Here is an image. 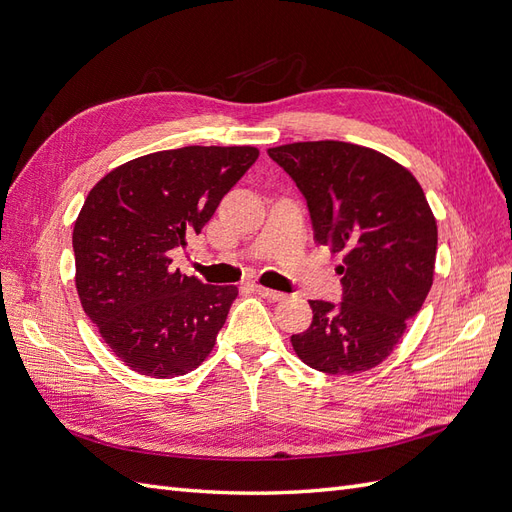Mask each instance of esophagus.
Returning a JSON list of instances; mask_svg holds the SVG:
<instances>
[{
    "instance_id": "1",
    "label": "esophagus",
    "mask_w": 512,
    "mask_h": 512,
    "mask_svg": "<svg viewBox=\"0 0 512 512\" xmlns=\"http://www.w3.org/2000/svg\"><path fill=\"white\" fill-rule=\"evenodd\" d=\"M254 290L260 294V297H265V299H269V301H282V299L286 297L284 292H277V290L265 288V286H260V284H256V286H254Z\"/></svg>"
}]
</instances>
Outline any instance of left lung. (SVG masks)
<instances>
[{
    "label": "left lung",
    "mask_w": 512,
    "mask_h": 512,
    "mask_svg": "<svg viewBox=\"0 0 512 512\" xmlns=\"http://www.w3.org/2000/svg\"><path fill=\"white\" fill-rule=\"evenodd\" d=\"M303 194L314 239L346 252L342 301H309L314 320L290 337L294 352L324 374H359L382 363L427 299L438 228L410 170L342 141L273 147Z\"/></svg>",
    "instance_id": "obj_1"
}]
</instances>
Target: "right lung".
I'll use <instances>...</instances> for the list:
<instances>
[{
    "instance_id": "right-lung-1",
    "label": "right lung",
    "mask_w": 512,
    "mask_h": 512,
    "mask_svg": "<svg viewBox=\"0 0 512 512\" xmlns=\"http://www.w3.org/2000/svg\"><path fill=\"white\" fill-rule=\"evenodd\" d=\"M258 160L256 147H181L111 170L89 192L72 247L76 290L106 346L130 369L175 378L213 350L237 286L170 269Z\"/></svg>"
}]
</instances>
